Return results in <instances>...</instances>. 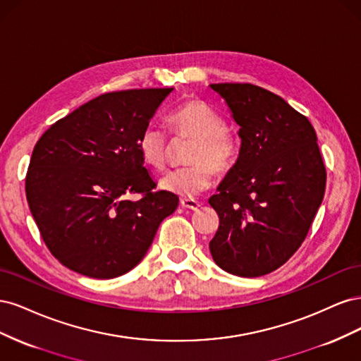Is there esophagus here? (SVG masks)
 <instances>
[{
    "instance_id": "obj_1",
    "label": "esophagus",
    "mask_w": 361,
    "mask_h": 361,
    "mask_svg": "<svg viewBox=\"0 0 361 361\" xmlns=\"http://www.w3.org/2000/svg\"><path fill=\"white\" fill-rule=\"evenodd\" d=\"M180 206L183 207V209H190V211H197L200 207V203L195 202L192 199H182L180 200Z\"/></svg>"
}]
</instances>
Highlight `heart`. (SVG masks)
Returning a JSON list of instances; mask_svg holds the SVG:
<instances>
[{
    "mask_svg": "<svg viewBox=\"0 0 361 361\" xmlns=\"http://www.w3.org/2000/svg\"><path fill=\"white\" fill-rule=\"evenodd\" d=\"M174 134L194 137L185 167L164 174L161 188L183 199H192L212 185L214 170L226 173L232 169L238 155L235 134L224 126L223 114L204 101L191 99L180 104L169 114ZM169 137L155 125L145 128L138 138V150L147 166L162 169L169 157Z\"/></svg>",
    "mask_w": 361,
    "mask_h": 361,
    "instance_id": "heart-1",
    "label": "heart"
}]
</instances>
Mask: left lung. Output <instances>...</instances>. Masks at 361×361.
I'll return each instance as SVG.
<instances>
[{
	"mask_svg": "<svg viewBox=\"0 0 361 361\" xmlns=\"http://www.w3.org/2000/svg\"><path fill=\"white\" fill-rule=\"evenodd\" d=\"M211 89L239 125L241 149L209 199L220 226L209 250L239 277L280 268L300 248L325 192L326 171L309 118L269 90L221 82Z\"/></svg>",
	"mask_w": 361,
	"mask_h": 361,
	"instance_id": "left-lung-1",
	"label": "left lung"
}]
</instances>
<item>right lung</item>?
<instances>
[{"instance_id": "obj_1", "label": "right lung", "mask_w": 361, "mask_h": 361, "mask_svg": "<svg viewBox=\"0 0 361 361\" xmlns=\"http://www.w3.org/2000/svg\"><path fill=\"white\" fill-rule=\"evenodd\" d=\"M173 89L105 93L54 123L32 150L30 211L60 264L93 279L137 267L179 197L154 191L138 138ZM142 194L129 201V193Z\"/></svg>"}]
</instances>
